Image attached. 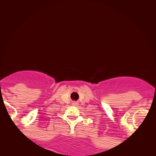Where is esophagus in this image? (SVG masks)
Listing matches in <instances>:
<instances>
[{"label":"esophagus","instance_id":"34e87169","mask_svg":"<svg viewBox=\"0 0 156 156\" xmlns=\"http://www.w3.org/2000/svg\"><path fill=\"white\" fill-rule=\"evenodd\" d=\"M78 104H79V102H77V101L72 102V105H74V106H76V105H78Z\"/></svg>","mask_w":156,"mask_h":156}]
</instances>
